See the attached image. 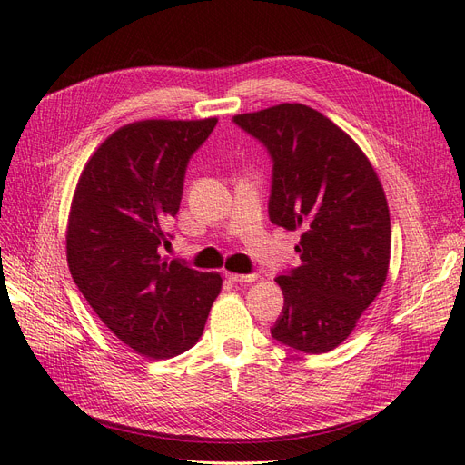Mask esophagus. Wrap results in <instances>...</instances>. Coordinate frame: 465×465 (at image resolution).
Here are the masks:
<instances>
[{"label":"esophagus","instance_id":"obj_1","mask_svg":"<svg viewBox=\"0 0 465 465\" xmlns=\"http://www.w3.org/2000/svg\"><path fill=\"white\" fill-rule=\"evenodd\" d=\"M227 275L229 281H232V283H252V281H256L258 275H241V273H224Z\"/></svg>","mask_w":465,"mask_h":465}]
</instances>
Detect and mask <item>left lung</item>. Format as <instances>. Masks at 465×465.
I'll use <instances>...</instances> for the list:
<instances>
[{
	"label": "left lung",
	"instance_id": "obj_1",
	"mask_svg": "<svg viewBox=\"0 0 465 465\" xmlns=\"http://www.w3.org/2000/svg\"><path fill=\"white\" fill-rule=\"evenodd\" d=\"M272 154L270 219L301 231V265L279 275L285 306L272 335L302 353H328L382 291L390 211L367 154L322 112L283 103L234 116Z\"/></svg>",
	"mask_w": 465,
	"mask_h": 465
}]
</instances>
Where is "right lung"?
I'll list each match as a JSON object with an SVG mask.
<instances>
[{"mask_svg":"<svg viewBox=\"0 0 465 465\" xmlns=\"http://www.w3.org/2000/svg\"><path fill=\"white\" fill-rule=\"evenodd\" d=\"M217 118L142 120L98 145L79 176L67 219V265L96 316L122 343L171 359L200 340L219 273L166 262L192 154Z\"/></svg>","mask_w":465,"mask_h":465,"instance_id":"1","label":"right lung"}]
</instances>
